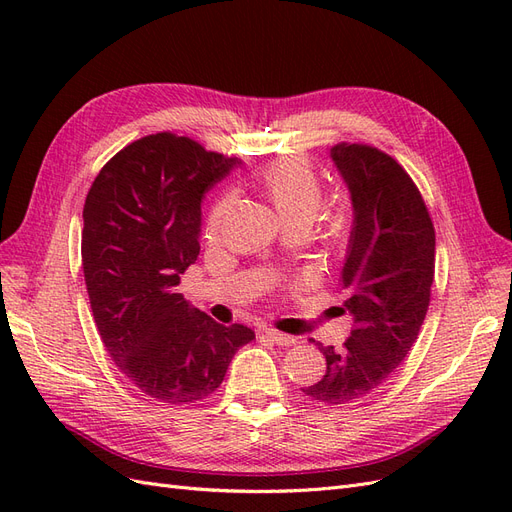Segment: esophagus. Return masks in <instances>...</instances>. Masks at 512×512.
Returning <instances> with one entry per match:
<instances>
[{
  "instance_id": "esophagus-1",
  "label": "esophagus",
  "mask_w": 512,
  "mask_h": 512,
  "mask_svg": "<svg viewBox=\"0 0 512 512\" xmlns=\"http://www.w3.org/2000/svg\"><path fill=\"white\" fill-rule=\"evenodd\" d=\"M262 333H265V335L271 339V342H275L277 346H292V344H297V337L280 333V331H275V329H265Z\"/></svg>"
}]
</instances>
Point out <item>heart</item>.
Returning a JSON list of instances; mask_svg holds the SVG:
<instances>
[{
	"label": "heart",
	"instance_id": "heart-1",
	"mask_svg": "<svg viewBox=\"0 0 512 512\" xmlns=\"http://www.w3.org/2000/svg\"><path fill=\"white\" fill-rule=\"evenodd\" d=\"M256 185L269 198L286 228H309L324 205L320 177L305 158L292 156L267 164L256 175ZM232 205H235V196L230 192H224L215 200L207 220L209 237L220 235L230 218Z\"/></svg>",
	"mask_w": 512,
	"mask_h": 512
}]
</instances>
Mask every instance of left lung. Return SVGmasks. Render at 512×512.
Instances as JSON below:
<instances>
[{"instance_id":"8db88e82","label":"left lung","mask_w":512,"mask_h":512,"mask_svg":"<svg viewBox=\"0 0 512 512\" xmlns=\"http://www.w3.org/2000/svg\"><path fill=\"white\" fill-rule=\"evenodd\" d=\"M331 160L354 209L339 280L354 327L344 348L318 344L327 374L303 393L337 406L376 391L416 342L431 297L436 230L414 181L384 151L339 143Z\"/></svg>"}]
</instances>
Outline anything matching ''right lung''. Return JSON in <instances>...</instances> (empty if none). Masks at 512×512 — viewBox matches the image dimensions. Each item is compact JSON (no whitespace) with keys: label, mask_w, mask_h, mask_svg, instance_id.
<instances>
[{"label":"right lung","mask_w":512,"mask_h":512,"mask_svg":"<svg viewBox=\"0 0 512 512\" xmlns=\"http://www.w3.org/2000/svg\"><path fill=\"white\" fill-rule=\"evenodd\" d=\"M237 164L188 136L149 134L108 160L85 198L83 273L104 348L136 389L164 404L211 395L256 337L177 292L200 252L203 196Z\"/></svg>","instance_id":"1"}]
</instances>
